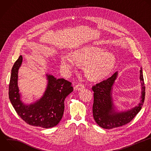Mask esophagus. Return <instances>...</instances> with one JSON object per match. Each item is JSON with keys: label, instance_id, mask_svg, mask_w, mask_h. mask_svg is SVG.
<instances>
[{"label": "esophagus", "instance_id": "esophagus-1", "mask_svg": "<svg viewBox=\"0 0 151 151\" xmlns=\"http://www.w3.org/2000/svg\"><path fill=\"white\" fill-rule=\"evenodd\" d=\"M84 88V86L82 84H78L77 85H76L74 87L76 90H81L82 89H83Z\"/></svg>", "mask_w": 151, "mask_h": 151}]
</instances>
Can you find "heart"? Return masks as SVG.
Wrapping results in <instances>:
<instances>
[{"label":"heart","instance_id":"b5f03b06","mask_svg":"<svg viewBox=\"0 0 151 151\" xmlns=\"http://www.w3.org/2000/svg\"><path fill=\"white\" fill-rule=\"evenodd\" d=\"M74 59L67 55L61 58V67L68 72L76 65V61L85 64L84 71L88 77L96 80L107 76L114 67L116 59L112 54L94 47H86L76 51Z\"/></svg>","mask_w":151,"mask_h":151}]
</instances>
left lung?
<instances>
[{
    "label": "left lung",
    "mask_w": 151,
    "mask_h": 151,
    "mask_svg": "<svg viewBox=\"0 0 151 151\" xmlns=\"http://www.w3.org/2000/svg\"><path fill=\"white\" fill-rule=\"evenodd\" d=\"M117 73L92 86L94 91L93 114L97 124L104 129L120 127L129 123L142 109L145 101V87L142 70L140 71V80L142 84L141 100L137 106L127 111H114L111 98V89Z\"/></svg>",
    "instance_id": "left-lung-1"
}]
</instances>
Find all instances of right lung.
Instances as JSON below:
<instances>
[{
  "instance_id": "obj_1",
  "label": "right lung",
  "mask_w": 151,
  "mask_h": 151,
  "mask_svg": "<svg viewBox=\"0 0 151 151\" xmlns=\"http://www.w3.org/2000/svg\"><path fill=\"white\" fill-rule=\"evenodd\" d=\"M22 62L20 55L13 65L9 86V97L18 114L29 125L42 128L55 126L63 117L64 100L73 91L72 83L64 78L47 75V88L44 96L36 103L26 106L20 100L18 87V72Z\"/></svg>"
}]
</instances>
